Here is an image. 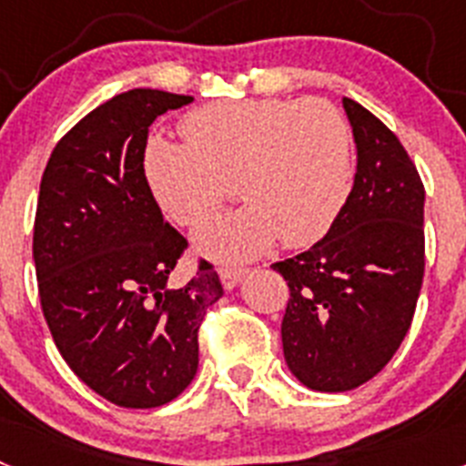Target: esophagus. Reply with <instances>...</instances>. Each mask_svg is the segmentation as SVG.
Returning <instances> with one entry per match:
<instances>
[{
	"instance_id": "esophagus-1",
	"label": "esophagus",
	"mask_w": 466,
	"mask_h": 466,
	"mask_svg": "<svg viewBox=\"0 0 466 466\" xmlns=\"http://www.w3.org/2000/svg\"><path fill=\"white\" fill-rule=\"evenodd\" d=\"M245 273H247L245 268H233V266H224V268H219V278H221V284H224V289H233Z\"/></svg>"
}]
</instances>
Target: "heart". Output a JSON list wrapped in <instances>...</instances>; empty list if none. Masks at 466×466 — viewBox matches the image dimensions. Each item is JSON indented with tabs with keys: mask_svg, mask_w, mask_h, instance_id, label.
Segmentation results:
<instances>
[{
	"mask_svg": "<svg viewBox=\"0 0 466 466\" xmlns=\"http://www.w3.org/2000/svg\"><path fill=\"white\" fill-rule=\"evenodd\" d=\"M184 144L151 137L144 179L158 208L179 226H198L228 200L247 203L196 233L208 257L238 261L275 238L306 247L331 228L352 179V133L324 100H228L191 111Z\"/></svg>",
	"mask_w": 466,
	"mask_h": 466,
	"instance_id": "1",
	"label": "heart"
}]
</instances>
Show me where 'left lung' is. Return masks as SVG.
Listing matches in <instances>:
<instances>
[{
    "label": "left lung",
    "mask_w": 466,
    "mask_h": 466,
    "mask_svg": "<svg viewBox=\"0 0 466 466\" xmlns=\"http://www.w3.org/2000/svg\"><path fill=\"white\" fill-rule=\"evenodd\" d=\"M357 175L331 228L310 249L273 263L289 287L282 350L317 392L371 380L409 333L425 278V187L397 135L343 97Z\"/></svg>",
    "instance_id": "1"
}]
</instances>
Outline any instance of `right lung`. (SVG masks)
I'll use <instances>...</instances> for the list:
<instances>
[{"label": "right lung", "mask_w": 466, "mask_h": 466, "mask_svg": "<svg viewBox=\"0 0 466 466\" xmlns=\"http://www.w3.org/2000/svg\"><path fill=\"white\" fill-rule=\"evenodd\" d=\"M191 100L151 88L111 97L56 144L41 177V310L69 369L123 409H156L187 390L198 329L224 294L205 258L187 284H167L188 242L144 179L149 126Z\"/></svg>", "instance_id": "add662e5"}]
</instances>
